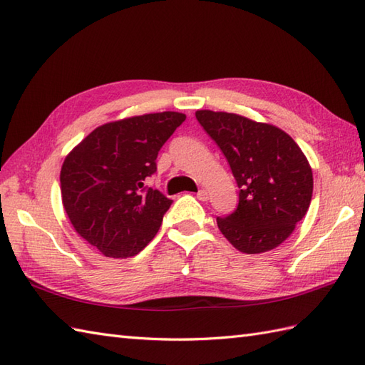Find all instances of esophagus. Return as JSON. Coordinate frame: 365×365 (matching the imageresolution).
Returning <instances> with one entry per match:
<instances>
[{
  "label": "esophagus",
  "mask_w": 365,
  "mask_h": 365,
  "mask_svg": "<svg viewBox=\"0 0 365 365\" xmlns=\"http://www.w3.org/2000/svg\"><path fill=\"white\" fill-rule=\"evenodd\" d=\"M197 198L201 200V201H207L209 200V192L206 189H201L198 193H197Z\"/></svg>",
  "instance_id": "1"
}]
</instances>
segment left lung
Returning a JSON list of instances; mask_svg holds the SVG:
<instances>
[{
    "label": "left lung",
    "instance_id": "obj_1",
    "mask_svg": "<svg viewBox=\"0 0 365 365\" xmlns=\"http://www.w3.org/2000/svg\"><path fill=\"white\" fill-rule=\"evenodd\" d=\"M201 127L226 156L240 189L238 207L217 225L245 254L282 245L308 212L313 170L288 133L245 115L200 110Z\"/></svg>",
    "mask_w": 365,
    "mask_h": 365
}]
</instances>
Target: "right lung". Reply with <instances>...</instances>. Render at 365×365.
<instances>
[{"label": "right lung", "mask_w": 365, "mask_h": 365, "mask_svg": "<svg viewBox=\"0 0 365 365\" xmlns=\"http://www.w3.org/2000/svg\"><path fill=\"white\" fill-rule=\"evenodd\" d=\"M185 120L176 111L103 123L65 158L61 202L76 232L105 257L127 259L152 242L172 200L145 180L158 152Z\"/></svg>", "instance_id": "1"}]
</instances>
